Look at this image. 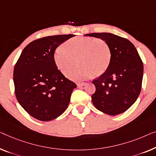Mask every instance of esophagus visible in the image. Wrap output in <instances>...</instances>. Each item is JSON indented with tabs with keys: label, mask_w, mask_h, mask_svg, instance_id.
<instances>
[{
	"label": "esophagus",
	"mask_w": 156,
	"mask_h": 156,
	"mask_svg": "<svg viewBox=\"0 0 156 156\" xmlns=\"http://www.w3.org/2000/svg\"><path fill=\"white\" fill-rule=\"evenodd\" d=\"M85 85H87V83H77V87H83V86H85Z\"/></svg>",
	"instance_id": "esophagus-1"
}]
</instances>
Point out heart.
I'll list each match as a JSON object with an SVG mask.
<instances>
[{
  "label": "heart",
  "mask_w": 156,
  "mask_h": 156,
  "mask_svg": "<svg viewBox=\"0 0 156 156\" xmlns=\"http://www.w3.org/2000/svg\"><path fill=\"white\" fill-rule=\"evenodd\" d=\"M111 50L105 41L92 37H77L67 40L64 46L54 51V61L58 69L65 73L76 64L78 65L67 75L72 79L82 80L94 76H100L109 67Z\"/></svg>",
  "instance_id": "1"
}]
</instances>
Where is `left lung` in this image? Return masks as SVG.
I'll return each mask as SVG.
<instances>
[{"instance_id":"8db88e82","label":"left lung","mask_w":156,"mask_h":156,"mask_svg":"<svg viewBox=\"0 0 156 156\" xmlns=\"http://www.w3.org/2000/svg\"><path fill=\"white\" fill-rule=\"evenodd\" d=\"M105 41L111 50V60L104 73L94 80V105L109 115L128 110L138 98L143 80L144 65L135 46L127 39L111 33L85 34Z\"/></svg>"}]
</instances>
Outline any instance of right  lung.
<instances>
[{"label":"right lung","instance_id":"right-lung-1","mask_svg":"<svg viewBox=\"0 0 156 156\" xmlns=\"http://www.w3.org/2000/svg\"><path fill=\"white\" fill-rule=\"evenodd\" d=\"M74 36H49L33 41L15 64V96L24 110L39 120L51 121L61 115L76 88L58 70L54 61L55 48Z\"/></svg>","mask_w":156,"mask_h":156}]
</instances>
